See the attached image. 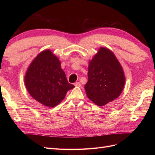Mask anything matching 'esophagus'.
<instances>
[{
	"mask_svg": "<svg viewBox=\"0 0 155 155\" xmlns=\"http://www.w3.org/2000/svg\"><path fill=\"white\" fill-rule=\"evenodd\" d=\"M74 86L75 87H81V83H79V82H76V83H75L74 84Z\"/></svg>",
	"mask_w": 155,
	"mask_h": 155,
	"instance_id": "esophagus-1",
	"label": "esophagus"
}]
</instances>
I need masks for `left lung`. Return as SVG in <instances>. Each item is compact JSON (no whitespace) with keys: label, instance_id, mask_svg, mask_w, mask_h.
I'll return each mask as SVG.
<instances>
[{"label":"left lung","instance_id":"1","mask_svg":"<svg viewBox=\"0 0 155 155\" xmlns=\"http://www.w3.org/2000/svg\"><path fill=\"white\" fill-rule=\"evenodd\" d=\"M87 97L97 105L104 106L121 94L125 82L122 67L114 53L101 47L89 62Z\"/></svg>","mask_w":155,"mask_h":155}]
</instances>
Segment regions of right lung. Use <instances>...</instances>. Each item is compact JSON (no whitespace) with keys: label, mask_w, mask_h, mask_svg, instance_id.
<instances>
[{"label":"right lung","mask_w":155,"mask_h":155,"mask_svg":"<svg viewBox=\"0 0 155 155\" xmlns=\"http://www.w3.org/2000/svg\"><path fill=\"white\" fill-rule=\"evenodd\" d=\"M27 91L36 101L53 107L74 87L68 83L57 56L50 50L41 51L28 68L25 76Z\"/></svg>","instance_id":"add662e5"}]
</instances>
